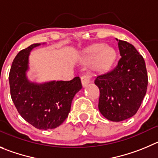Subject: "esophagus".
I'll list each match as a JSON object with an SVG mask.
<instances>
[{
	"mask_svg": "<svg viewBox=\"0 0 158 158\" xmlns=\"http://www.w3.org/2000/svg\"><path fill=\"white\" fill-rule=\"evenodd\" d=\"M81 81H82V86H83V87H85V86H87L88 84L90 82V77L88 76H86V75H85V76H82V78H81Z\"/></svg>",
	"mask_w": 158,
	"mask_h": 158,
	"instance_id": "obj_1",
	"label": "esophagus"
}]
</instances>
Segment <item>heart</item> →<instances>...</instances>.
I'll return each instance as SVG.
<instances>
[{
  "mask_svg": "<svg viewBox=\"0 0 158 158\" xmlns=\"http://www.w3.org/2000/svg\"><path fill=\"white\" fill-rule=\"evenodd\" d=\"M116 54L111 47L103 44H96L86 48L84 51L82 61L86 62L94 58L91 67L94 71H104L110 67L115 59Z\"/></svg>",
  "mask_w": 158,
  "mask_h": 158,
  "instance_id": "1",
  "label": "heart"
}]
</instances>
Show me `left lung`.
<instances>
[{
	"instance_id": "8db88e82",
	"label": "left lung",
	"mask_w": 158,
	"mask_h": 158,
	"mask_svg": "<svg viewBox=\"0 0 158 158\" xmlns=\"http://www.w3.org/2000/svg\"><path fill=\"white\" fill-rule=\"evenodd\" d=\"M121 58L113 70L98 76L95 84L100 89L98 108L112 122L132 117L139 108L148 84L145 61L129 43L117 39Z\"/></svg>"
}]
</instances>
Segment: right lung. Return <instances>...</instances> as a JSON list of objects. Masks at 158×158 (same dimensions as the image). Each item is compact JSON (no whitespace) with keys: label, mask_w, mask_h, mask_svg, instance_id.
<instances>
[{"label":"right lung","mask_w":158,"mask_h":158,"mask_svg":"<svg viewBox=\"0 0 158 158\" xmlns=\"http://www.w3.org/2000/svg\"><path fill=\"white\" fill-rule=\"evenodd\" d=\"M40 44H33L19 51L9 72L10 93L19 114L39 129H55L70 112L75 95L82 89L79 77L70 81H51L44 83L28 79L30 51Z\"/></svg>","instance_id":"obj_1"}]
</instances>
